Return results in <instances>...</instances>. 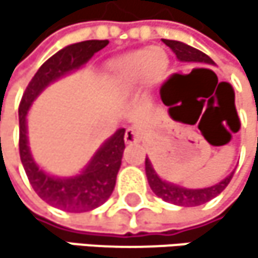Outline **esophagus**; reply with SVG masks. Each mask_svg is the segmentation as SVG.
Masks as SVG:
<instances>
[{
	"label": "esophagus",
	"instance_id": "esophagus-1",
	"mask_svg": "<svg viewBox=\"0 0 258 258\" xmlns=\"http://www.w3.org/2000/svg\"><path fill=\"white\" fill-rule=\"evenodd\" d=\"M123 139H125V144H136V142L141 141L139 133L135 130V128H132V126H130V128H126V130H125Z\"/></svg>",
	"mask_w": 258,
	"mask_h": 258
}]
</instances>
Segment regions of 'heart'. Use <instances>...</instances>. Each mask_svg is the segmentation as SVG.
Returning a JSON list of instances; mask_svg holds the SVG:
<instances>
[{
    "label": "heart",
    "mask_w": 258,
    "mask_h": 258,
    "mask_svg": "<svg viewBox=\"0 0 258 258\" xmlns=\"http://www.w3.org/2000/svg\"><path fill=\"white\" fill-rule=\"evenodd\" d=\"M168 57L159 47H144L110 61V71L125 90H136L148 82L161 80L168 69Z\"/></svg>",
    "instance_id": "heart-1"
}]
</instances>
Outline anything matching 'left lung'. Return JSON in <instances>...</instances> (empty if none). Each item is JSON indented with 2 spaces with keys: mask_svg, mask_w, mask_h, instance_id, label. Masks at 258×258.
Here are the masks:
<instances>
[{
  "mask_svg": "<svg viewBox=\"0 0 258 258\" xmlns=\"http://www.w3.org/2000/svg\"><path fill=\"white\" fill-rule=\"evenodd\" d=\"M162 41L175 52V55L179 61L214 64V61L209 55H206L204 52L198 51V49H195L189 44L175 41V40H162ZM145 173H147L148 184H150L152 190L155 192L156 197H159L161 200H164L167 203H172L176 206H185V207L200 206V204L211 201L212 198L220 195L232 179V173H231L229 176H226L223 181H220L215 185L204 187V189H185V187H181L173 182H167V181L161 179L158 176V173L155 172V168L148 158H145Z\"/></svg>",
  "mask_w": 258,
  "mask_h": 258,
  "instance_id": "1",
  "label": "left lung"
}]
</instances>
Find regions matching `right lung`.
Masks as SVG:
<instances>
[{
    "label": "right lung",
    "mask_w": 258,
    "mask_h": 258,
    "mask_svg": "<svg viewBox=\"0 0 258 258\" xmlns=\"http://www.w3.org/2000/svg\"><path fill=\"white\" fill-rule=\"evenodd\" d=\"M108 44V40H88L69 44L47 58L29 82L18 108L20 117V158L29 182L37 195L47 204L66 212H88L102 206L114 190L116 176L123 155L125 128L103 142L83 170L69 178H55L46 173L34 161L27 145L26 116L34 100L44 88L57 79L82 68L96 52Z\"/></svg>",
    "instance_id": "1"
}]
</instances>
